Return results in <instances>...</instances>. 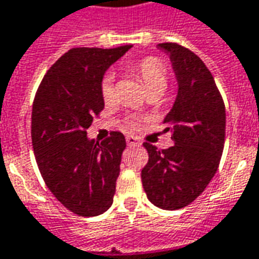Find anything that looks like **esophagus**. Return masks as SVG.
Here are the masks:
<instances>
[{
  "mask_svg": "<svg viewBox=\"0 0 259 259\" xmlns=\"http://www.w3.org/2000/svg\"><path fill=\"white\" fill-rule=\"evenodd\" d=\"M126 143L129 144V146H139V144H140V142H139V140H137L135 136L129 135V136H126Z\"/></svg>",
  "mask_w": 259,
  "mask_h": 259,
  "instance_id": "1",
  "label": "esophagus"
}]
</instances>
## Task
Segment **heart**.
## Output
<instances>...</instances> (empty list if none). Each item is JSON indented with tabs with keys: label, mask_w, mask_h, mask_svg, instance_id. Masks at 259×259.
<instances>
[{
	"label": "heart",
	"mask_w": 259,
	"mask_h": 259,
	"mask_svg": "<svg viewBox=\"0 0 259 259\" xmlns=\"http://www.w3.org/2000/svg\"><path fill=\"white\" fill-rule=\"evenodd\" d=\"M136 70L143 79L147 92H150V91H163L164 92V89L167 88V75L163 63L160 62L159 59L146 58L142 62L137 63ZM100 93L106 103L115 99V76H113V73H107L105 75V78L102 79ZM132 124H135V122H132Z\"/></svg>",
	"instance_id": "obj_1"
}]
</instances>
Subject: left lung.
I'll list each match as a JSON object with an SVG mask.
<instances>
[{
  "label": "left lung",
  "instance_id": "8db88e82",
  "mask_svg": "<svg viewBox=\"0 0 259 259\" xmlns=\"http://www.w3.org/2000/svg\"><path fill=\"white\" fill-rule=\"evenodd\" d=\"M171 62L177 96L163 123L174 146H143L149 161L142 170L147 198L163 210L193 203L217 171L226 140V106L211 72L198 56L179 44H159Z\"/></svg>",
  "mask_w": 259,
  "mask_h": 259
}]
</instances>
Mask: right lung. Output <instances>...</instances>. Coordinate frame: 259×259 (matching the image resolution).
I'll use <instances>...</instances> for the list:
<instances>
[{
  "label": "right lung",
  "mask_w": 259,
  "mask_h": 259,
  "mask_svg": "<svg viewBox=\"0 0 259 259\" xmlns=\"http://www.w3.org/2000/svg\"><path fill=\"white\" fill-rule=\"evenodd\" d=\"M130 48L70 49L51 66L35 95L31 136L42 179L59 203L82 217L103 214L113 203L126 140L112 132L95 143L86 129L105 107V72Z\"/></svg>",
  "instance_id": "add662e5"
}]
</instances>
